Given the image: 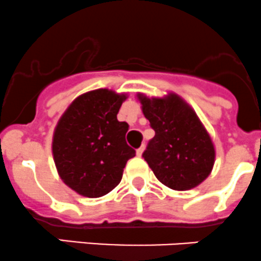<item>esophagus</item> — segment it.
I'll use <instances>...</instances> for the list:
<instances>
[{
    "label": "esophagus",
    "instance_id": "obj_1",
    "mask_svg": "<svg viewBox=\"0 0 261 261\" xmlns=\"http://www.w3.org/2000/svg\"><path fill=\"white\" fill-rule=\"evenodd\" d=\"M143 151H144V144H142V146L139 147L138 149H137V156L141 157V156H142V153H143Z\"/></svg>",
    "mask_w": 261,
    "mask_h": 261
}]
</instances>
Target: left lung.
I'll use <instances>...</instances> for the list:
<instances>
[{
  "label": "left lung",
  "mask_w": 261,
  "mask_h": 261,
  "mask_svg": "<svg viewBox=\"0 0 261 261\" xmlns=\"http://www.w3.org/2000/svg\"><path fill=\"white\" fill-rule=\"evenodd\" d=\"M154 137L143 157L154 176L174 190H189L212 172L216 149L197 113L179 95H137Z\"/></svg>",
  "instance_id": "8db88e82"
}]
</instances>
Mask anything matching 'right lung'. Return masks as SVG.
<instances>
[{"label": "right lung", "instance_id": "obj_1", "mask_svg": "<svg viewBox=\"0 0 261 261\" xmlns=\"http://www.w3.org/2000/svg\"><path fill=\"white\" fill-rule=\"evenodd\" d=\"M125 94L97 89L71 102L56 125L51 142L61 179L82 197L99 198L120 182L136 151L125 142L129 125L117 114Z\"/></svg>", "mask_w": 261, "mask_h": 261}]
</instances>
